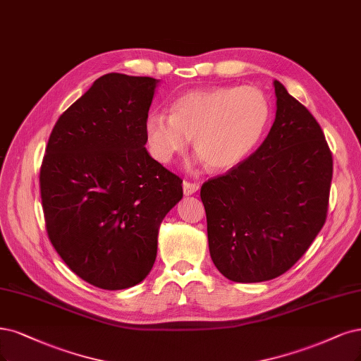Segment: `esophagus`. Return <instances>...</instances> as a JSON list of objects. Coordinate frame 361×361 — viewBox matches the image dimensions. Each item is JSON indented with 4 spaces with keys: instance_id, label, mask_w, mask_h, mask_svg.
Returning <instances> with one entry per match:
<instances>
[{
    "instance_id": "1",
    "label": "esophagus",
    "mask_w": 361,
    "mask_h": 361,
    "mask_svg": "<svg viewBox=\"0 0 361 361\" xmlns=\"http://www.w3.org/2000/svg\"><path fill=\"white\" fill-rule=\"evenodd\" d=\"M182 186H183V194L185 195H192L198 191V188H200V185H198V183L188 182V180H183Z\"/></svg>"
}]
</instances>
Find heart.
Wrapping results in <instances>:
<instances>
[{"label": "heart", "mask_w": 361, "mask_h": 361, "mask_svg": "<svg viewBox=\"0 0 361 361\" xmlns=\"http://www.w3.org/2000/svg\"><path fill=\"white\" fill-rule=\"evenodd\" d=\"M271 107L254 86H216L191 91L170 107V116L154 111L146 119L149 151L167 164L182 154L190 139L194 151L212 170L242 164L263 139Z\"/></svg>", "instance_id": "b5f03b06"}]
</instances>
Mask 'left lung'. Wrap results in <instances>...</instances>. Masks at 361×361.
<instances>
[{
  "mask_svg": "<svg viewBox=\"0 0 361 361\" xmlns=\"http://www.w3.org/2000/svg\"><path fill=\"white\" fill-rule=\"evenodd\" d=\"M276 118L242 164L203 183L209 251L234 282L281 276L307 251L327 216L333 159L317 119L273 82Z\"/></svg>",
  "mask_w": 361,
  "mask_h": 361,
  "instance_id": "1",
  "label": "left lung"
}]
</instances>
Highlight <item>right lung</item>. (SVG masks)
Here are the masks:
<instances>
[{
	"label": "right lung",
	"mask_w": 361,
	"mask_h": 361,
	"mask_svg": "<svg viewBox=\"0 0 361 361\" xmlns=\"http://www.w3.org/2000/svg\"><path fill=\"white\" fill-rule=\"evenodd\" d=\"M159 80L109 73L59 116L40 169L46 230L64 263L103 290L151 271L164 216L182 179L146 151Z\"/></svg>",
	"instance_id": "right-lung-1"
}]
</instances>
